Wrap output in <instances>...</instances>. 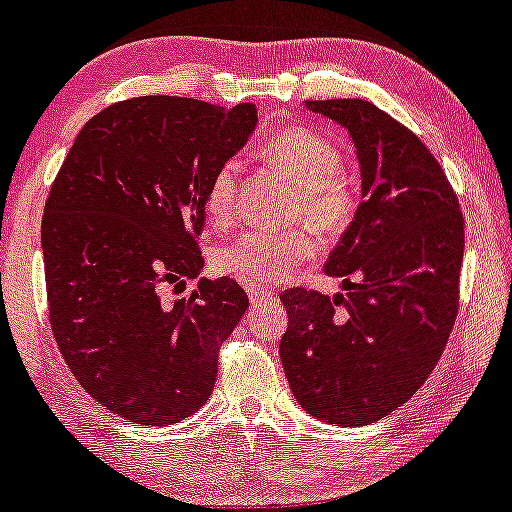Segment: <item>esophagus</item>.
<instances>
[{
    "label": "esophagus",
    "instance_id": "34e87169",
    "mask_svg": "<svg viewBox=\"0 0 512 512\" xmlns=\"http://www.w3.org/2000/svg\"><path fill=\"white\" fill-rule=\"evenodd\" d=\"M245 291H247V296H250V301L252 303H257V301H269L272 299V291L269 289H265V286H260V284H245Z\"/></svg>",
    "mask_w": 512,
    "mask_h": 512
}]
</instances>
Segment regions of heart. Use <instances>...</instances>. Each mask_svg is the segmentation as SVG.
<instances>
[{
  "label": "heart",
  "instance_id": "1",
  "mask_svg": "<svg viewBox=\"0 0 512 512\" xmlns=\"http://www.w3.org/2000/svg\"><path fill=\"white\" fill-rule=\"evenodd\" d=\"M260 157L286 174L299 189V213L320 233L335 235L350 223L355 211L350 184L340 177L342 153L338 145L306 128H289L272 138ZM238 196V165L226 162L213 174L206 192V213L213 223L230 221ZM318 240L311 230L250 228L223 243L213 255L218 272L245 284H272L284 279L301 262L313 260Z\"/></svg>",
  "mask_w": 512,
  "mask_h": 512
}]
</instances>
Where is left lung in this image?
<instances>
[{"mask_svg":"<svg viewBox=\"0 0 512 512\" xmlns=\"http://www.w3.org/2000/svg\"><path fill=\"white\" fill-rule=\"evenodd\" d=\"M303 106L345 128L362 182L355 218L325 262L347 294L286 289L279 355L303 411L357 428L406 403L445 350L457 318L464 218L430 150L372 101Z\"/></svg>","mask_w":512,"mask_h":512,"instance_id":"1","label":"left lung"}]
</instances>
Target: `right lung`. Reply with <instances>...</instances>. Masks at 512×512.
<instances>
[{"mask_svg": "<svg viewBox=\"0 0 512 512\" xmlns=\"http://www.w3.org/2000/svg\"><path fill=\"white\" fill-rule=\"evenodd\" d=\"M257 109L136 97L84 123L41 226L50 325L82 389L128 423L172 425L211 398L218 350L247 311L233 279H199L213 174Z\"/></svg>", "mask_w": 512, "mask_h": 512, "instance_id": "right-lung-1", "label": "right lung"}]
</instances>
